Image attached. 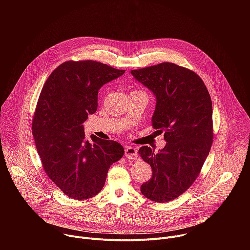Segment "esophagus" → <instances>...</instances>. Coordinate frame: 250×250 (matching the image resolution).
Instances as JSON below:
<instances>
[{"instance_id":"1","label":"esophagus","mask_w":250,"mask_h":250,"mask_svg":"<svg viewBox=\"0 0 250 250\" xmlns=\"http://www.w3.org/2000/svg\"><path fill=\"white\" fill-rule=\"evenodd\" d=\"M125 155L126 158L132 159V160L138 158L137 150H136L134 147H132V146H127V147H125Z\"/></svg>"}]
</instances>
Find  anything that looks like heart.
I'll use <instances>...</instances> for the list:
<instances>
[{"label":"heart","mask_w":250,"mask_h":250,"mask_svg":"<svg viewBox=\"0 0 250 250\" xmlns=\"http://www.w3.org/2000/svg\"><path fill=\"white\" fill-rule=\"evenodd\" d=\"M131 93H142V94H146V92L142 91V90H134V91H132Z\"/></svg>","instance_id":"heart-1"}]
</instances>
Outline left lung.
I'll return each instance as SVG.
<instances>
[{
  "instance_id": "left-lung-1",
  "label": "left lung",
  "mask_w": 250,
  "mask_h": 250,
  "mask_svg": "<svg viewBox=\"0 0 250 250\" xmlns=\"http://www.w3.org/2000/svg\"><path fill=\"white\" fill-rule=\"evenodd\" d=\"M133 77L156 97L152 127L164 133L166 146L158 153L139 148L151 166L152 177L140 191L165 203L186 192L195 182L212 145V104L208 91L194 71L171 62L131 70Z\"/></svg>"
}]
</instances>
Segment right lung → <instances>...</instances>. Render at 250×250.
Returning <instances> with one entry per match:
<instances>
[{
	"label": "right lung",
	"mask_w": 250,
	"mask_h": 250,
	"mask_svg": "<svg viewBox=\"0 0 250 250\" xmlns=\"http://www.w3.org/2000/svg\"><path fill=\"white\" fill-rule=\"evenodd\" d=\"M125 72L93 61H66L52 71L38 101L32 135L43 169L68 197L90 199L99 194L110 166L124 147L115 140L85 136L83 123L98 108L100 88Z\"/></svg>",
	"instance_id": "right-lung-1"
}]
</instances>
